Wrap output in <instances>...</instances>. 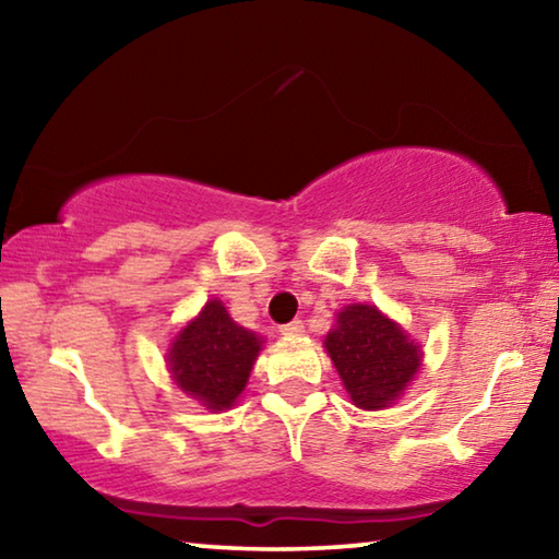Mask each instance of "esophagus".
<instances>
[{"label":"esophagus","instance_id":"34e87169","mask_svg":"<svg viewBox=\"0 0 559 559\" xmlns=\"http://www.w3.org/2000/svg\"><path fill=\"white\" fill-rule=\"evenodd\" d=\"M278 333H281V335H286V337H296V335H302V333H306V325H302V320H293V323L281 325V328H278Z\"/></svg>","mask_w":559,"mask_h":559}]
</instances>
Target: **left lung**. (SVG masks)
I'll use <instances>...</instances> for the list:
<instances>
[{"label": "left lung", "instance_id": "1", "mask_svg": "<svg viewBox=\"0 0 559 559\" xmlns=\"http://www.w3.org/2000/svg\"><path fill=\"white\" fill-rule=\"evenodd\" d=\"M325 349L359 409H384L404 394L421 367V345L377 306L349 302L325 335Z\"/></svg>", "mask_w": 559, "mask_h": 559}]
</instances>
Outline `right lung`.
Masks as SVG:
<instances>
[{"mask_svg":"<svg viewBox=\"0 0 559 559\" xmlns=\"http://www.w3.org/2000/svg\"><path fill=\"white\" fill-rule=\"evenodd\" d=\"M261 347L263 337L234 323L212 298L173 340L167 367L179 390L216 414L239 400Z\"/></svg>","mask_w":559,"mask_h":559,"instance_id":"add662e5","label":"right lung"}]
</instances>
